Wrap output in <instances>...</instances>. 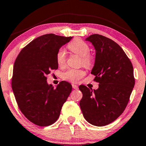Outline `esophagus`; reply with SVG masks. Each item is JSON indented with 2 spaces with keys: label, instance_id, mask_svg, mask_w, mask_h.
<instances>
[{
  "label": "esophagus",
  "instance_id": "esophagus-1",
  "mask_svg": "<svg viewBox=\"0 0 146 146\" xmlns=\"http://www.w3.org/2000/svg\"><path fill=\"white\" fill-rule=\"evenodd\" d=\"M72 87H73V88L74 89H78V86H77V85L72 84Z\"/></svg>",
  "mask_w": 146,
  "mask_h": 146
}]
</instances>
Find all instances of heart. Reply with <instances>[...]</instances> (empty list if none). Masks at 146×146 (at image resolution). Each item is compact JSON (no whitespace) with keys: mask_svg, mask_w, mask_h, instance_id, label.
I'll return each instance as SVG.
<instances>
[{"mask_svg":"<svg viewBox=\"0 0 146 146\" xmlns=\"http://www.w3.org/2000/svg\"><path fill=\"white\" fill-rule=\"evenodd\" d=\"M68 48L71 51L81 57L83 66L89 67L93 62V56L89 53L90 47L89 44L81 39H75L68 44ZM57 63L59 66H63L66 61V53L63 48H59L56 55ZM85 75V72L81 69H69L63 74L65 80L75 83Z\"/></svg>","mask_w":146,"mask_h":146,"instance_id":"b5f03b06","label":"heart"}]
</instances>
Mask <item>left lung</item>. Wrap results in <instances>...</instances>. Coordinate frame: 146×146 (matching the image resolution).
<instances>
[{
  "instance_id": "left-lung-1",
  "label": "left lung",
  "mask_w": 146,
  "mask_h": 146,
  "mask_svg": "<svg viewBox=\"0 0 146 146\" xmlns=\"http://www.w3.org/2000/svg\"><path fill=\"white\" fill-rule=\"evenodd\" d=\"M85 40L96 50L91 73L100 84L96 90L79 87L83 93L79 106L85 119L101 127L115 121L125 110L135 85L133 68L121 46L110 38L94 34Z\"/></svg>"
}]
</instances>
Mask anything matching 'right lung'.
I'll list each match as a JSON object with an SVG mask.
<instances>
[{
    "label": "right lung",
    "instance_id": "right-lung-1",
    "mask_svg": "<svg viewBox=\"0 0 146 146\" xmlns=\"http://www.w3.org/2000/svg\"><path fill=\"white\" fill-rule=\"evenodd\" d=\"M73 37L46 34L23 48L13 67L12 88L21 112L29 121L48 126L57 121L62 106L72 91L67 81L55 88L48 84L46 75L58 69V50Z\"/></svg>",
    "mask_w": 146,
    "mask_h": 146
}]
</instances>
